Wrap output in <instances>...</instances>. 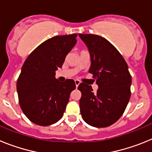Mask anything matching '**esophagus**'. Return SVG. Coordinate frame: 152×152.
Here are the masks:
<instances>
[{
    "label": "esophagus",
    "instance_id": "34e87169",
    "mask_svg": "<svg viewBox=\"0 0 152 152\" xmlns=\"http://www.w3.org/2000/svg\"><path fill=\"white\" fill-rule=\"evenodd\" d=\"M75 85H76V88H77L80 84V80H75Z\"/></svg>",
    "mask_w": 152,
    "mask_h": 152
}]
</instances>
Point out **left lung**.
I'll use <instances>...</instances> for the list:
<instances>
[{
    "mask_svg": "<svg viewBox=\"0 0 152 152\" xmlns=\"http://www.w3.org/2000/svg\"><path fill=\"white\" fill-rule=\"evenodd\" d=\"M91 55L89 72L96 79V92L92 87L80 83V110L90 126L107 127L116 123L126 110L131 96L132 77L122 55L103 37L94 34H79Z\"/></svg>",
    "mask_w": 152,
    "mask_h": 152,
    "instance_id": "obj_1",
    "label": "left lung"
}]
</instances>
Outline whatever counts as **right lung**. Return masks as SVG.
Returning a JSON list of instances; mask_svg holds the SVG:
<instances>
[{"mask_svg":"<svg viewBox=\"0 0 152 152\" xmlns=\"http://www.w3.org/2000/svg\"><path fill=\"white\" fill-rule=\"evenodd\" d=\"M77 34L47 39L31 52L24 62L17 83L19 103L32 123L42 126L56 123L62 117L75 80L60 82L56 71L76 44Z\"/></svg>","mask_w":152,"mask_h":152,"instance_id":"add662e5","label":"right lung"}]
</instances>
